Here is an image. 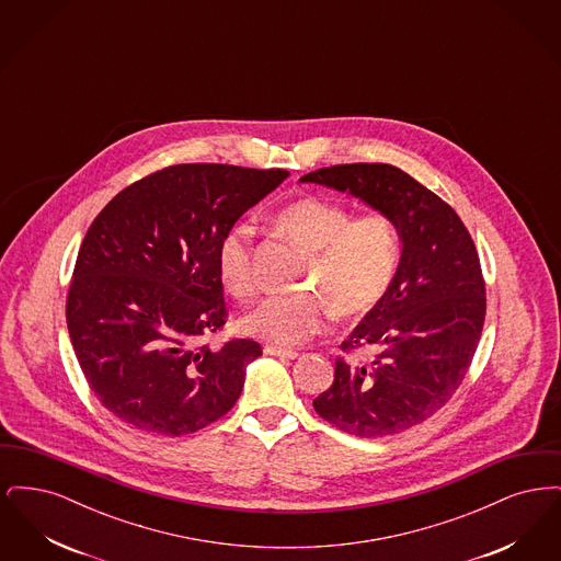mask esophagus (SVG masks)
I'll return each instance as SVG.
<instances>
[{
  "mask_svg": "<svg viewBox=\"0 0 561 561\" xmlns=\"http://www.w3.org/2000/svg\"><path fill=\"white\" fill-rule=\"evenodd\" d=\"M265 353L273 357H279V359H296L298 357V351H294V348L273 347V345H267Z\"/></svg>",
  "mask_w": 561,
  "mask_h": 561,
  "instance_id": "34e87169",
  "label": "esophagus"
}]
</instances>
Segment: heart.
<instances>
[{"label": "heart", "mask_w": 561, "mask_h": 561, "mask_svg": "<svg viewBox=\"0 0 561 561\" xmlns=\"http://www.w3.org/2000/svg\"><path fill=\"white\" fill-rule=\"evenodd\" d=\"M273 222L309 252L300 284L307 290L268 294L241 318V330L275 345H298L332 318H359L385 298L398 263L400 236L382 214L351 218L345 206L302 197L282 206ZM222 286L245 298L256 290L254 229L236 222L218 243Z\"/></svg>", "instance_id": "obj_1"}]
</instances>
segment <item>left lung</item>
I'll list each match as a JSON object with an SVG mask.
<instances>
[{
	"instance_id": "1",
	"label": "left lung",
	"mask_w": 561,
	"mask_h": 561,
	"mask_svg": "<svg viewBox=\"0 0 561 561\" xmlns=\"http://www.w3.org/2000/svg\"><path fill=\"white\" fill-rule=\"evenodd\" d=\"M300 183L357 197L396 225L401 243L385 298L343 343L373 359H336L334 382L313 408L357 437L416 427L453 398L480 343L485 288L476 243L442 197L396 165H332Z\"/></svg>"
}]
</instances>
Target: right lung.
Instances as JSON below:
<instances>
[{"mask_svg": "<svg viewBox=\"0 0 561 561\" xmlns=\"http://www.w3.org/2000/svg\"><path fill=\"white\" fill-rule=\"evenodd\" d=\"M286 170L181 163L117 193L81 241L67 328L81 373L113 416L151 435H187L225 416L248 339L199 345L227 318L218 243Z\"/></svg>", "mask_w": 561, "mask_h": 561, "instance_id": "add662e5", "label": "right lung"}]
</instances>
